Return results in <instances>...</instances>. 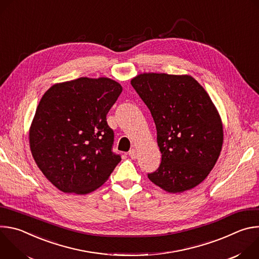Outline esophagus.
Wrapping results in <instances>:
<instances>
[{
  "label": "esophagus",
  "instance_id": "34e87169",
  "mask_svg": "<svg viewBox=\"0 0 259 259\" xmlns=\"http://www.w3.org/2000/svg\"><path fill=\"white\" fill-rule=\"evenodd\" d=\"M128 155H129V157H130L131 159H136V157H137V152H136L135 149H132V150L129 151Z\"/></svg>",
  "mask_w": 259,
  "mask_h": 259
}]
</instances>
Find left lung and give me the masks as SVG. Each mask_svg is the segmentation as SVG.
Wrapping results in <instances>:
<instances>
[{"label":"left lung","mask_w":259,"mask_h":259,"mask_svg":"<svg viewBox=\"0 0 259 259\" xmlns=\"http://www.w3.org/2000/svg\"><path fill=\"white\" fill-rule=\"evenodd\" d=\"M131 85L150 109L162 154L159 168L147 177L168 193L194 189L213 169L224 142L210 96L188 75L140 73Z\"/></svg>","instance_id":"obj_1"}]
</instances>
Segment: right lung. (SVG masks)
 I'll list each match as a JSON object with an SVG mask.
<instances>
[{
    "mask_svg": "<svg viewBox=\"0 0 259 259\" xmlns=\"http://www.w3.org/2000/svg\"><path fill=\"white\" fill-rule=\"evenodd\" d=\"M122 90L112 79L83 77L53 85L41 98L29 146L35 164L61 192L89 194L120 163L106 115Z\"/></svg>",
    "mask_w": 259,
    "mask_h": 259,
    "instance_id": "1",
    "label": "right lung"
}]
</instances>
